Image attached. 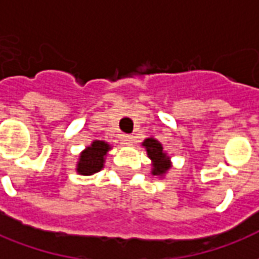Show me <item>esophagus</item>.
Instances as JSON below:
<instances>
[{
    "label": "esophagus",
    "instance_id": "1",
    "mask_svg": "<svg viewBox=\"0 0 259 259\" xmlns=\"http://www.w3.org/2000/svg\"><path fill=\"white\" fill-rule=\"evenodd\" d=\"M122 141H123L124 144H132L133 143V136L123 135L122 136Z\"/></svg>",
    "mask_w": 259,
    "mask_h": 259
}]
</instances>
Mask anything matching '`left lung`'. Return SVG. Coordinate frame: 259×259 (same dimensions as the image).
I'll return each mask as SVG.
<instances>
[{"label":"left lung","instance_id":"left-lung-1","mask_svg":"<svg viewBox=\"0 0 259 259\" xmlns=\"http://www.w3.org/2000/svg\"><path fill=\"white\" fill-rule=\"evenodd\" d=\"M143 147H146L147 155L152 161L151 174L154 176H163L170 168V158L163 151L162 144L157 139L150 137L144 140Z\"/></svg>","mask_w":259,"mask_h":259}]
</instances>
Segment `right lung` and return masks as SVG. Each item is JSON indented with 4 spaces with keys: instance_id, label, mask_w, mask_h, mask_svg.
Here are the masks:
<instances>
[{
    "instance_id": "1",
    "label": "right lung",
    "mask_w": 259,
    "mask_h": 259,
    "mask_svg": "<svg viewBox=\"0 0 259 259\" xmlns=\"http://www.w3.org/2000/svg\"><path fill=\"white\" fill-rule=\"evenodd\" d=\"M109 150H111V146L105 141H93L91 146L85 147L84 151L80 154L76 172L84 176L100 172L104 168L105 157Z\"/></svg>"
}]
</instances>
